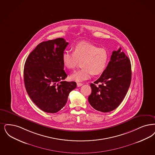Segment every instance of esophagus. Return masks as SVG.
Listing matches in <instances>:
<instances>
[{
    "mask_svg": "<svg viewBox=\"0 0 155 155\" xmlns=\"http://www.w3.org/2000/svg\"><path fill=\"white\" fill-rule=\"evenodd\" d=\"M82 85H83L82 83H80V82H77V87H81V86H82Z\"/></svg>",
    "mask_w": 155,
    "mask_h": 155,
    "instance_id": "34e87169",
    "label": "esophagus"
}]
</instances>
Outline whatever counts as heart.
<instances>
[{
	"label": "heart",
	"mask_w": 155,
	"mask_h": 155,
	"mask_svg": "<svg viewBox=\"0 0 155 155\" xmlns=\"http://www.w3.org/2000/svg\"><path fill=\"white\" fill-rule=\"evenodd\" d=\"M109 61V54L103 48L87 42H80L75 45L73 52L65 51L62 55V62L65 68L74 70L81 62L82 68L71 75L76 81L87 80L92 75L101 74L107 68Z\"/></svg>",
	"instance_id": "b5f03b06"
}]
</instances>
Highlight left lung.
Wrapping results in <instances>:
<instances>
[{
  "label": "left lung",
  "mask_w": 155,
  "mask_h": 155,
  "mask_svg": "<svg viewBox=\"0 0 155 155\" xmlns=\"http://www.w3.org/2000/svg\"><path fill=\"white\" fill-rule=\"evenodd\" d=\"M131 79L130 59L121 52V48L112 52L110 61L97 80L91 84L89 104L103 112L116 109L128 91ZM99 84L97 86L96 85Z\"/></svg>",
  "instance_id": "8db88e82"
}]
</instances>
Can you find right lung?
I'll list each match as a JSON object with an SVG mask.
<instances>
[{"label":"right lung","mask_w":155,"mask_h":155,"mask_svg":"<svg viewBox=\"0 0 155 155\" xmlns=\"http://www.w3.org/2000/svg\"><path fill=\"white\" fill-rule=\"evenodd\" d=\"M68 44L63 38L42 42L25 62L26 92L33 102L45 112L60 111L66 105L70 92L77 87L75 82L64 81L68 75L64 70L62 55Z\"/></svg>","instance_id":"right-lung-1"}]
</instances>
